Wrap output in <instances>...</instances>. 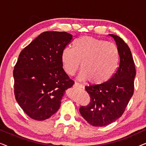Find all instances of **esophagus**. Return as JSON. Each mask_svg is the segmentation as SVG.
<instances>
[{
    "instance_id": "1",
    "label": "esophagus",
    "mask_w": 146,
    "mask_h": 146,
    "mask_svg": "<svg viewBox=\"0 0 146 146\" xmlns=\"http://www.w3.org/2000/svg\"><path fill=\"white\" fill-rule=\"evenodd\" d=\"M74 87H76V88H83V86L82 84H80L77 83V82H75L74 84Z\"/></svg>"
}]
</instances>
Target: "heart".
Here are the masks:
<instances>
[{"label":"heart","instance_id":"1","mask_svg":"<svg viewBox=\"0 0 146 146\" xmlns=\"http://www.w3.org/2000/svg\"><path fill=\"white\" fill-rule=\"evenodd\" d=\"M119 60L116 46L89 36L76 40L73 50L65 48L61 55L62 67L67 74H74L82 62L79 80H88L94 84L106 82L113 76Z\"/></svg>","mask_w":146,"mask_h":146}]
</instances>
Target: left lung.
<instances>
[{
	"label": "left lung",
	"instance_id": "1",
	"mask_svg": "<svg viewBox=\"0 0 146 146\" xmlns=\"http://www.w3.org/2000/svg\"><path fill=\"white\" fill-rule=\"evenodd\" d=\"M109 36L114 40L118 50L119 66L106 82L86 86L90 102L80 108L82 116L96 127L106 126L120 117L134 90L136 72L130 49L118 36Z\"/></svg>",
	"mask_w": 146,
	"mask_h": 146
}]
</instances>
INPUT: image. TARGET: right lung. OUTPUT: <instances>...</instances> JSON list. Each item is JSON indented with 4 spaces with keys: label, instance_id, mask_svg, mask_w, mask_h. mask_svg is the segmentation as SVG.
Returning a JSON list of instances; mask_svg holds the SVG:
<instances>
[{
    "label": "right lung",
    "instance_id": "1",
    "mask_svg": "<svg viewBox=\"0 0 146 146\" xmlns=\"http://www.w3.org/2000/svg\"><path fill=\"white\" fill-rule=\"evenodd\" d=\"M72 38L65 32H44L20 53L13 71L15 98L35 120L54 114L66 90L74 84L64 70L61 60L62 50Z\"/></svg>",
    "mask_w": 146,
    "mask_h": 146
}]
</instances>
